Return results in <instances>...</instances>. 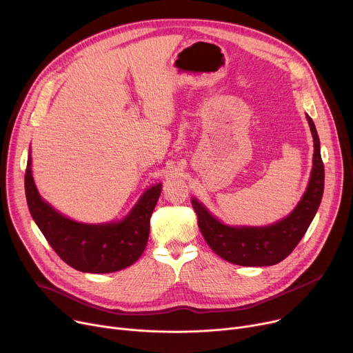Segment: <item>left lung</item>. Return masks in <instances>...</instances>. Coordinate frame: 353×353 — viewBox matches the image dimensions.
<instances>
[{
    "mask_svg": "<svg viewBox=\"0 0 353 353\" xmlns=\"http://www.w3.org/2000/svg\"><path fill=\"white\" fill-rule=\"evenodd\" d=\"M314 139L312 171L307 192L290 216L266 227H230L214 219L196 199H192L198 225L208 245L223 259L243 266H269L283 261L300 243L314 219L324 192V163L314 122L307 116Z\"/></svg>",
    "mask_w": 353,
    "mask_h": 353,
    "instance_id": "obj_1",
    "label": "left lung"
}]
</instances>
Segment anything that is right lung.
Wrapping results in <instances>:
<instances>
[{
  "label": "right lung",
  "instance_id": "1",
  "mask_svg": "<svg viewBox=\"0 0 353 353\" xmlns=\"http://www.w3.org/2000/svg\"><path fill=\"white\" fill-rule=\"evenodd\" d=\"M25 193L34 223L67 265L81 272L109 273L130 266L141 256L150 234V219L161 194V183L145 190L123 221L83 224L61 216L39 196L32 178L29 155Z\"/></svg>",
  "mask_w": 353,
  "mask_h": 353
}]
</instances>
